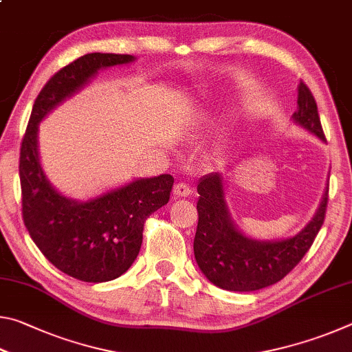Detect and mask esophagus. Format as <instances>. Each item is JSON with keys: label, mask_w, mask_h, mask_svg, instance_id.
I'll return each mask as SVG.
<instances>
[{"label": "esophagus", "mask_w": 352, "mask_h": 352, "mask_svg": "<svg viewBox=\"0 0 352 352\" xmlns=\"http://www.w3.org/2000/svg\"><path fill=\"white\" fill-rule=\"evenodd\" d=\"M174 194L175 197H189L192 194V188L186 183H178L174 186Z\"/></svg>", "instance_id": "1"}]
</instances>
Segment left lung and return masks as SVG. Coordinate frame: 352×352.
<instances>
[{"label": "left lung", "mask_w": 352, "mask_h": 352, "mask_svg": "<svg viewBox=\"0 0 352 352\" xmlns=\"http://www.w3.org/2000/svg\"><path fill=\"white\" fill-rule=\"evenodd\" d=\"M292 118L326 141L317 102L305 82L298 85V110ZM197 192L195 261L214 285L231 292H253L281 281L311 248L326 216L327 188L314 219L300 233L281 241H256L243 234L231 219L222 174L214 172L200 178Z\"/></svg>", "instance_id": "1"}]
</instances>
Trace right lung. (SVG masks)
<instances>
[{
	"label": "right lung",
	"instance_id": "obj_1",
	"mask_svg": "<svg viewBox=\"0 0 352 352\" xmlns=\"http://www.w3.org/2000/svg\"><path fill=\"white\" fill-rule=\"evenodd\" d=\"M133 60L129 54L91 52L57 71L35 99L21 142V205L29 236L52 265L85 283L111 281L130 269L140 253L146 219L168 204L174 177L138 178L87 201L68 199L41 169L38 124L99 69Z\"/></svg>",
	"mask_w": 352,
	"mask_h": 352
}]
</instances>
